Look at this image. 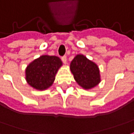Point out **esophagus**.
Returning <instances> with one entry per match:
<instances>
[{"mask_svg":"<svg viewBox=\"0 0 134 134\" xmlns=\"http://www.w3.org/2000/svg\"><path fill=\"white\" fill-rule=\"evenodd\" d=\"M62 62H63V63H64V64H67V57H63L62 58Z\"/></svg>","mask_w":134,"mask_h":134,"instance_id":"34e87169","label":"esophagus"}]
</instances>
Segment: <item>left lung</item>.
<instances>
[{
	"mask_svg": "<svg viewBox=\"0 0 134 134\" xmlns=\"http://www.w3.org/2000/svg\"><path fill=\"white\" fill-rule=\"evenodd\" d=\"M70 69L74 79L83 89H91L101 82L98 65L83 54H77L74 57Z\"/></svg>",
	"mask_w": 134,
	"mask_h": 134,
	"instance_id": "1",
	"label": "left lung"
}]
</instances>
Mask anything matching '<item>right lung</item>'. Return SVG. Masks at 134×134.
<instances>
[{"label":"right lung","instance_id":"1","mask_svg":"<svg viewBox=\"0 0 134 134\" xmlns=\"http://www.w3.org/2000/svg\"><path fill=\"white\" fill-rule=\"evenodd\" d=\"M62 62L56 56L42 55L28 64L25 70L27 83L33 88L43 91L52 86Z\"/></svg>","mask_w":134,"mask_h":134}]
</instances>
